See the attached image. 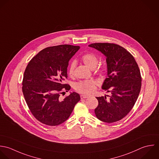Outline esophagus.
Segmentation results:
<instances>
[{
    "label": "esophagus",
    "mask_w": 159,
    "mask_h": 159,
    "mask_svg": "<svg viewBox=\"0 0 159 159\" xmlns=\"http://www.w3.org/2000/svg\"><path fill=\"white\" fill-rule=\"evenodd\" d=\"M80 98H89V96L86 95H81Z\"/></svg>",
    "instance_id": "esophagus-1"
}]
</instances>
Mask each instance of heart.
<instances>
[{
    "mask_svg": "<svg viewBox=\"0 0 159 159\" xmlns=\"http://www.w3.org/2000/svg\"><path fill=\"white\" fill-rule=\"evenodd\" d=\"M82 60L83 62L90 69H94L98 64V58L97 57L92 53H87L84 54ZM76 66L75 62L73 61L70 63L69 67V74L70 76H73L74 74V70ZM97 82L94 80L89 81H82L77 83L75 85V89L84 94H92L96 90Z\"/></svg>",
    "mask_w": 159,
    "mask_h": 159,
    "instance_id": "heart-1",
    "label": "heart"
}]
</instances>
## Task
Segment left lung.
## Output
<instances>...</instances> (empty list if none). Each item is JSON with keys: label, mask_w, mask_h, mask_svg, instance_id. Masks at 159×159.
I'll return each instance as SVG.
<instances>
[{"label": "left lung", "mask_w": 159, "mask_h": 159, "mask_svg": "<svg viewBox=\"0 0 159 159\" xmlns=\"http://www.w3.org/2000/svg\"><path fill=\"white\" fill-rule=\"evenodd\" d=\"M106 57L107 75L102 89L110 92L108 99L96 97L97 118L105 123H114L125 117L133 108L140 93L141 76L134 57L126 49L113 43H93L89 45Z\"/></svg>", "instance_id": "left-lung-1"}]
</instances>
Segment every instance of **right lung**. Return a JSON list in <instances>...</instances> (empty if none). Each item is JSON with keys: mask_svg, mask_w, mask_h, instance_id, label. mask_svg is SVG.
<instances>
[{"mask_svg": "<svg viewBox=\"0 0 159 159\" xmlns=\"http://www.w3.org/2000/svg\"><path fill=\"white\" fill-rule=\"evenodd\" d=\"M79 49V46L69 44L48 47L39 52L26 66L22 92L33 115L44 125L57 126L66 121L80 100L76 92H71L63 100L59 98L63 90L70 89L69 85L62 83L67 77L69 60Z\"/></svg>", "mask_w": 159, "mask_h": 159, "instance_id": "1", "label": "right lung"}]
</instances>
